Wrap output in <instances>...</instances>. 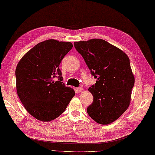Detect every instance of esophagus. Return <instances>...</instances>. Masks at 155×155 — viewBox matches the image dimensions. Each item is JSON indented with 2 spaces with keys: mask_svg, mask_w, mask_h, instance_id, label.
Segmentation results:
<instances>
[{
  "mask_svg": "<svg viewBox=\"0 0 155 155\" xmlns=\"http://www.w3.org/2000/svg\"><path fill=\"white\" fill-rule=\"evenodd\" d=\"M82 90H83V88H82V87H78V88L76 89V91H77L78 93H80V92L82 91Z\"/></svg>",
  "mask_w": 155,
  "mask_h": 155,
  "instance_id": "esophagus-1",
  "label": "esophagus"
}]
</instances>
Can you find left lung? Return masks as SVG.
<instances>
[{"label":"left lung","mask_w":155,"mask_h":155,"mask_svg":"<svg viewBox=\"0 0 155 155\" xmlns=\"http://www.w3.org/2000/svg\"><path fill=\"white\" fill-rule=\"evenodd\" d=\"M91 74L97 81L88 90L93 101L88 114L100 124L118 119L129 107L135 79L125 52L107 41L93 39L74 43Z\"/></svg>","instance_id":"left-lung-1"}]
</instances>
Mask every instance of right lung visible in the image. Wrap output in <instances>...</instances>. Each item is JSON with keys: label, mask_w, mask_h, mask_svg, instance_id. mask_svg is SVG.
<instances>
[{"label": "right lung", "mask_w": 155, "mask_h": 155, "mask_svg": "<svg viewBox=\"0 0 155 155\" xmlns=\"http://www.w3.org/2000/svg\"><path fill=\"white\" fill-rule=\"evenodd\" d=\"M73 45L48 39L35 45L16 69L18 95L34 118L49 122L66 110L75 91L63 84L59 65ZM57 78L58 80H56Z\"/></svg>", "instance_id": "add662e5"}]
</instances>
